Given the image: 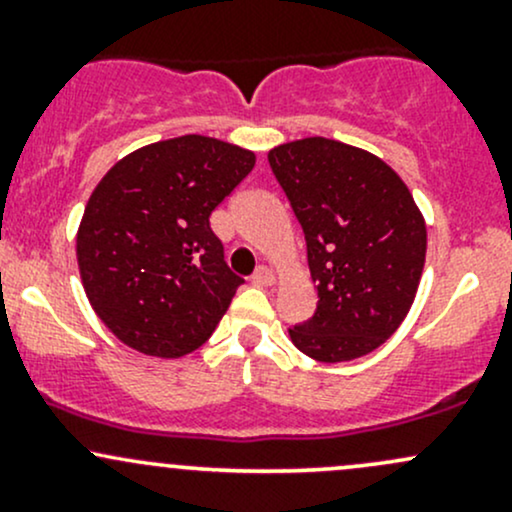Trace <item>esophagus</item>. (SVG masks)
<instances>
[{
    "label": "esophagus",
    "instance_id": "esophagus-1",
    "mask_svg": "<svg viewBox=\"0 0 512 512\" xmlns=\"http://www.w3.org/2000/svg\"><path fill=\"white\" fill-rule=\"evenodd\" d=\"M252 281L257 286H272L274 284V272L269 267H257V272L252 274Z\"/></svg>",
    "mask_w": 512,
    "mask_h": 512
}]
</instances>
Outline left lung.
<instances>
[{
	"label": "left lung",
	"mask_w": 512,
	"mask_h": 512,
	"mask_svg": "<svg viewBox=\"0 0 512 512\" xmlns=\"http://www.w3.org/2000/svg\"><path fill=\"white\" fill-rule=\"evenodd\" d=\"M308 245L315 315L291 342L320 363L383 346L407 317L426 262V221L383 158L325 137L269 151Z\"/></svg>",
	"instance_id": "8db88e82"
}]
</instances>
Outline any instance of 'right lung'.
Instances as JSON below:
<instances>
[{
    "instance_id": "right-lung-1",
    "label": "right lung",
    "mask_w": 512,
    "mask_h": 512,
    "mask_svg": "<svg viewBox=\"0 0 512 512\" xmlns=\"http://www.w3.org/2000/svg\"><path fill=\"white\" fill-rule=\"evenodd\" d=\"M252 168V151L185 134L103 175L76 231V262L88 303L122 344L180 358L211 337L243 279L209 216Z\"/></svg>"
}]
</instances>
